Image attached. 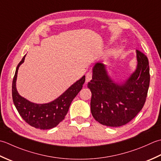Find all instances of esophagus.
I'll return each instance as SVG.
<instances>
[{
    "instance_id": "34e87169",
    "label": "esophagus",
    "mask_w": 161,
    "mask_h": 161,
    "mask_svg": "<svg viewBox=\"0 0 161 161\" xmlns=\"http://www.w3.org/2000/svg\"><path fill=\"white\" fill-rule=\"evenodd\" d=\"M86 78H85V82H86V83H88L91 79L92 78V72H87V73L86 74Z\"/></svg>"
}]
</instances>
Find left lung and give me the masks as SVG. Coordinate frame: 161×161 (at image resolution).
I'll list each match as a JSON object with an SVG mask.
<instances>
[{"label":"left lung","instance_id":"1","mask_svg":"<svg viewBox=\"0 0 161 161\" xmlns=\"http://www.w3.org/2000/svg\"><path fill=\"white\" fill-rule=\"evenodd\" d=\"M137 67L128 79L115 83L108 76L106 64L97 62L92 79L87 84L92 92L91 113L105 126L125 125L135 117L145 105L150 82L149 60L136 50Z\"/></svg>","mask_w":161,"mask_h":161}]
</instances>
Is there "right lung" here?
I'll use <instances>...</instances> for the list:
<instances>
[{
  "mask_svg": "<svg viewBox=\"0 0 161 161\" xmlns=\"http://www.w3.org/2000/svg\"><path fill=\"white\" fill-rule=\"evenodd\" d=\"M25 55L16 69L12 81V99L16 110L26 123L39 129H50L56 126L64 119L72 101L81 90L85 76L68 88L54 101L48 103L38 104L31 102L18 93L16 87L19 67L24 62Z\"/></svg>",
  "mask_w": 161,
  "mask_h": 161,
  "instance_id": "add662e5",
  "label": "right lung"
}]
</instances>
